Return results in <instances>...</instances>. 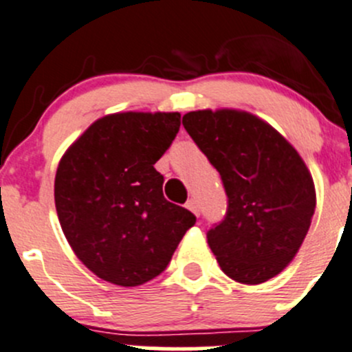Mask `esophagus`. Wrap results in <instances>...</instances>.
Listing matches in <instances>:
<instances>
[{"instance_id": "obj_1", "label": "esophagus", "mask_w": 352, "mask_h": 352, "mask_svg": "<svg viewBox=\"0 0 352 352\" xmlns=\"http://www.w3.org/2000/svg\"><path fill=\"white\" fill-rule=\"evenodd\" d=\"M186 208L189 209L190 212H194V214L196 216H199V206H197V202L194 201V199H189V201H187V204H186Z\"/></svg>"}]
</instances>
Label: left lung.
<instances>
[{
	"mask_svg": "<svg viewBox=\"0 0 352 352\" xmlns=\"http://www.w3.org/2000/svg\"><path fill=\"white\" fill-rule=\"evenodd\" d=\"M182 124L228 196L225 221L208 233L219 267L243 285L269 281L291 264L310 230L317 194L307 163L247 110H192Z\"/></svg>",
	"mask_w": 352,
	"mask_h": 352,
	"instance_id": "obj_1",
	"label": "left lung"
}]
</instances>
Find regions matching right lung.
Segmentation results:
<instances>
[{
  "mask_svg": "<svg viewBox=\"0 0 352 352\" xmlns=\"http://www.w3.org/2000/svg\"><path fill=\"white\" fill-rule=\"evenodd\" d=\"M179 127V112L109 113L59 160L54 201L63 233L104 281L124 287L151 281L196 223L163 197L155 170Z\"/></svg>",
  "mask_w": 352,
  "mask_h": 352,
  "instance_id": "add662e5",
  "label": "right lung"
}]
</instances>
